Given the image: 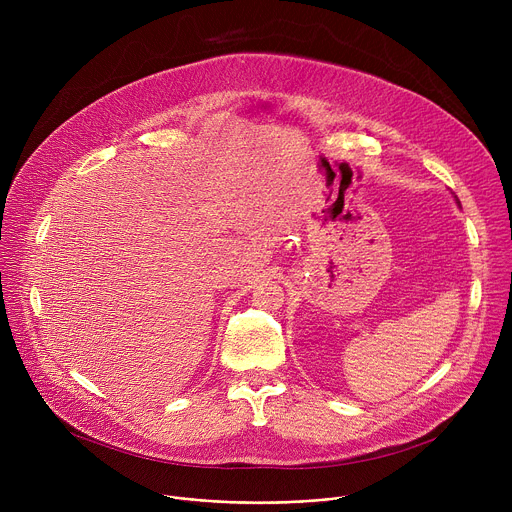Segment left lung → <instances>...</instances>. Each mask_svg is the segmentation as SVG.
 I'll use <instances>...</instances> for the list:
<instances>
[{
	"label": "left lung",
	"instance_id": "left-lung-1",
	"mask_svg": "<svg viewBox=\"0 0 512 512\" xmlns=\"http://www.w3.org/2000/svg\"><path fill=\"white\" fill-rule=\"evenodd\" d=\"M454 198H456V196H454ZM456 202H458V204H460V200H458V198H456Z\"/></svg>",
	"mask_w": 512,
	"mask_h": 512
}]
</instances>
